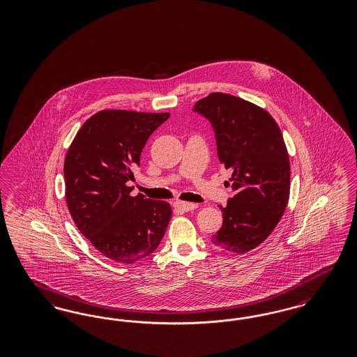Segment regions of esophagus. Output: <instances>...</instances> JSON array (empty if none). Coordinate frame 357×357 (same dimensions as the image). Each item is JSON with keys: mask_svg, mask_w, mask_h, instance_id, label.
<instances>
[{"mask_svg": "<svg viewBox=\"0 0 357 357\" xmlns=\"http://www.w3.org/2000/svg\"><path fill=\"white\" fill-rule=\"evenodd\" d=\"M174 206H175L176 208L182 210V211H191V210H195V208L198 207V204H190V202H181V201L175 202Z\"/></svg>", "mask_w": 357, "mask_h": 357, "instance_id": "34e87169", "label": "esophagus"}]
</instances>
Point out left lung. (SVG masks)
Here are the masks:
<instances>
[{"mask_svg":"<svg viewBox=\"0 0 357 357\" xmlns=\"http://www.w3.org/2000/svg\"><path fill=\"white\" fill-rule=\"evenodd\" d=\"M194 111L211 123L218 159L233 171L226 183L234 195L220 206L223 223L211 242L243 255L272 234L287 208L290 163L284 137L268 111L229 93H210Z\"/></svg>","mask_w":357,"mask_h":357,"instance_id":"1","label":"left lung"}]
</instances>
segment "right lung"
<instances>
[{
	"mask_svg": "<svg viewBox=\"0 0 357 357\" xmlns=\"http://www.w3.org/2000/svg\"><path fill=\"white\" fill-rule=\"evenodd\" d=\"M169 118V112L104 109L85 121L66 155L72 220L95 249L120 264L153 253L170 222V204L132 197L128 186L147 139Z\"/></svg>",
	"mask_w": 357,
	"mask_h": 357,
	"instance_id": "right-lung-1",
	"label": "right lung"
}]
</instances>
